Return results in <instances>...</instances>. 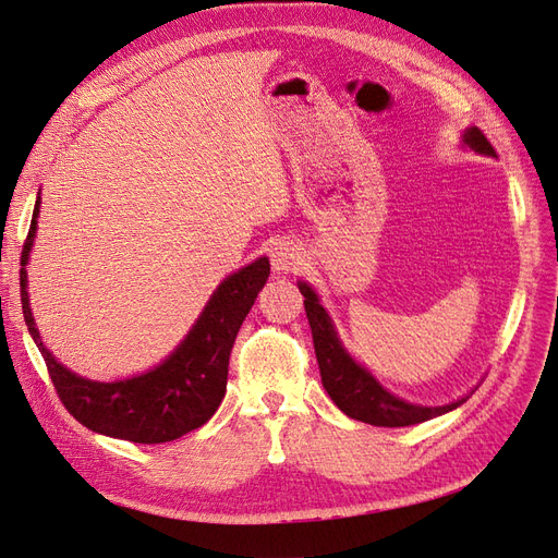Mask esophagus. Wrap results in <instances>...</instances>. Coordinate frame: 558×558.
Wrapping results in <instances>:
<instances>
[{"label":"esophagus","mask_w":558,"mask_h":558,"mask_svg":"<svg viewBox=\"0 0 558 558\" xmlns=\"http://www.w3.org/2000/svg\"><path fill=\"white\" fill-rule=\"evenodd\" d=\"M269 258H272V267L281 275L298 272V269L302 267V251L298 248V244H293L289 240L275 242L272 251H269Z\"/></svg>","instance_id":"1"}]
</instances>
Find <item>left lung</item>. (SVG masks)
Here are the masks:
<instances>
[{
    "label": "left lung",
    "mask_w": 558,
    "mask_h": 558,
    "mask_svg": "<svg viewBox=\"0 0 558 558\" xmlns=\"http://www.w3.org/2000/svg\"><path fill=\"white\" fill-rule=\"evenodd\" d=\"M463 144L480 156L496 158V148L484 137V132L480 128H468L463 134ZM298 289L302 295H305V312H307L312 337H314V351H316V361L320 369V381H324V388L328 391L330 400L347 416L363 421V424H369V426L400 428V426H414V424H421V421L447 414L468 400L465 396L456 402L442 404V408H424V404L404 402L402 398L388 393L363 365H359L349 356L347 349L340 342V337L335 332L328 312L320 307L312 286L305 281H298Z\"/></svg>",
    "instance_id": "obj_1"
}]
</instances>
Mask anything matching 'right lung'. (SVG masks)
Instances as JSON below:
<instances>
[{"label":"right lung","mask_w":558,"mask_h":558,"mask_svg":"<svg viewBox=\"0 0 558 558\" xmlns=\"http://www.w3.org/2000/svg\"><path fill=\"white\" fill-rule=\"evenodd\" d=\"M37 216L39 197L21 256V302L27 330L66 412L95 433L137 445L172 442L205 426L226 396L234 337L269 277V260H253L223 279L185 340L158 367L121 381H93L70 373L50 356L35 326L25 265L35 244Z\"/></svg>","instance_id":"obj_1"}]
</instances>
